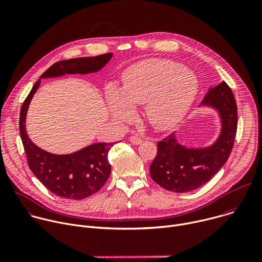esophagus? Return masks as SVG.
<instances>
[{
  "label": "esophagus",
  "mask_w": 262,
  "mask_h": 262,
  "mask_svg": "<svg viewBox=\"0 0 262 262\" xmlns=\"http://www.w3.org/2000/svg\"><path fill=\"white\" fill-rule=\"evenodd\" d=\"M129 141L134 145H139V144H141L143 142V140L140 137H138V136H130Z\"/></svg>",
  "instance_id": "34e87169"
}]
</instances>
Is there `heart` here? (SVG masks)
Instances as JSON below:
<instances>
[{
  "label": "heart",
  "mask_w": 262,
  "mask_h": 262,
  "mask_svg": "<svg viewBox=\"0 0 262 262\" xmlns=\"http://www.w3.org/2000/svg\"><path fill=\"white\" fill-rule=\"evenodd\" d=\"M199 89L195 73L168 59H147L127 68L121 89L106 88L105 96L114 118L127 122L134 107L145 105V117L155 129L177 126L190 111Z\"/></svg>",
  "instance_id": "b5f03b06"
}]
</instances>
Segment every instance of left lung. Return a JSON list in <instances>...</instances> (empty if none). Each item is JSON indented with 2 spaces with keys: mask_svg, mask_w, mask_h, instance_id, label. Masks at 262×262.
I'll list each match as a JSON object with an SVG mask.
<instances>
[{
  "mask_svg": "<svg viewBox=\"0 0 262 262\" xmlns=\"http://www.w3.org/2000/svg\"><path fill=\"white\" fill-rule=\"evenodd\" d=\"M200 107L212 108L220 119V133L212 144L189 147L173 133L158 143V155L150 165L151 178L165 190L175 193L194 191L208 182L227 162L237 128V107L225 82L210 87Z\"/></svg>",
  "mask_w": 262,
  "mask_h": 262,
  "instance_id": "obj_1",
  "label": "left lung"
}]
</instances>
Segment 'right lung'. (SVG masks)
Returning a JSON list of instances; mask_svg holds the SVG:
<instances>
[{
	"mask_svg": "<svg viewBox=\"0 0 262 262\" xmlns=\"http://www.w3.org/2000/svg\"><path fill=\"white\" fill-rule=\"evenodd\" d=\"M113 57L107 53L96 57L63 60L53 64L35 83L23 103L19 116V134L27 155L28 165L34 175L55 195L82 200L98 192L106 182L111 165L107 154L114 143H93L69 155L48 152L34 144L26 129V118L30 102L40 86L41 79L63 77L65 74H88L97 72Z\"/></svg>",
	"mask_w": 262,
	"mask_h": 262,
	"instance_id": "1",
	"label": "right lung"
}]
</instances>
